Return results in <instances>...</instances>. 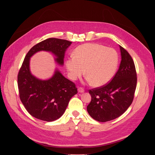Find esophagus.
I'll return each mask as SVG.
<instances>
[{
    "label": "esophagus",
    "mask_w": 155,
    "mask_h": 155,
    "mask_svg": "<svg viewBox=\"0 0 155 155\" xmlns=\"http://www.w3.org/2000/svg\"><path fill=\"white\" fill-rule=\"evenodd\" d=\"M78 93H84V90L83 89L82 87H78Z\"/></svg>",
    "instance_id": "esophagus-1"
}]
</instances>
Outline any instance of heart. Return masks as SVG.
I'll return each instance as SVG.
<instances>
[{
	"instance_id": "b5f03b06",
	"label": "heart",
	"mask_w": 155,
	"mask_h": 155,
	"mask_svg": "<svg viewBox=\"0 0 155 155\" xmlns=\"http://www.w3.org/2000/svg\"><path fill=\"white\" fill-rule=\"evenodd\" d=\"M118 63V56L114 48L97 43H86L76 48L74 56L66 60L65 66L71 80L81 77L85 69L86 81L101 86L113 78Z\"/></svg>"
}]
</instances>
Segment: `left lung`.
Wrapping results in <instances>:
<instances>
[{"instance_id": "obj_1", "label": "left lung", "mask_w": 155, "mask_h": 155, "mask_svg": "<svg viewBox=\"0 0 155 155\" xmlns=\"http://www.w3.org/2000/svg\"><path fill=\"white\" fill-rule=\"evenodd\" d=\"M121 61L118 71L108 84L89 91L91 101L87 111L95 120L106 122L114 120L129 108L133 101L137 74L133 59L120 45Z\"/></svg>"}]
</instances>
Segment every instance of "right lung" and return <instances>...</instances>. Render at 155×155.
<instances>
[{
  "instance_id": "add662e5",
  "label": "right lung",
  "mask_w": 155,
  "mask_h": 155,
  "mask_svg": "<svg viewBox=\"0 0 155 155\" xmlns=\"http://www.w3.org/2000/svg\"><path fill=\"white\" fill-rule=\"evenodd\" d=\"M68 40L50 38L34 45L27 53L18 75L20 99L32 117L45 121L59 118L65 111L70 99L77 93L75 84L65 78L58 69L48 80H40L30 71V58L37 52L52 53L55 61L64 64L66 50L71 45Z\"/></svg>"
}]
</instances>
